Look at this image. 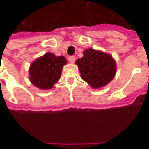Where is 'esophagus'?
Returning a JSON list of instances; mask_svg holds the SVG:
<instances>
[{
	"label": "esophagus",
	"instance_id": "34e87169",
	"mask_svg": "<svg viewBox=\"0 0 149 149\" xmlns=\"http://www.w3.org/2000/svg\"><path fill=\"white\" fill-rule=\"evenodd\" d=\"M68 61L70 62L71 63H74L75 62V56H71L68 57Z\"/></svg>",
	"mask_w": 149,
	"mask_h": 149
}]
</instances>
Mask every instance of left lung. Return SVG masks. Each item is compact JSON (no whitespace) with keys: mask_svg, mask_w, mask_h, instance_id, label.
I'll return each mask as SVG.
<instances>
[{"mask_svg":"<svg viewBox=\"0 0 149 149\" xmlns=\"http://www.w3.org/2000/svg\"><path fill=\"white\" fill-rule=\"evenodd\" d=\"M75 63L83 80L95 89L106 86L116 72V62L112 56L93 48L85 50L84 56L77 59Z\"/></svg>","mask_w":149,"mask_h":149,"instance_id":"1","label":"left lung"}]
</instances>
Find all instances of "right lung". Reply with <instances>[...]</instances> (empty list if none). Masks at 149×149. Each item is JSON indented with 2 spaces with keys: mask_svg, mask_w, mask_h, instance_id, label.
<instances>
[{
  "mask_svg": "<svg viewBox=\"0 0 149 149\" xmlns=\"http://www.w3.org/2000/svg\"><path fill=\"white\" fill-rule=\"evenodd\" d=\"M67 63L63 56L46 53L33 62L29 68V79L41 89H50L60 80L63 65Z\"/></svg>",
  "mask_w": 149,
  "mask_h": 149,
  "instance_id": "1",
  "label": "right lung"
}]
</instances>
